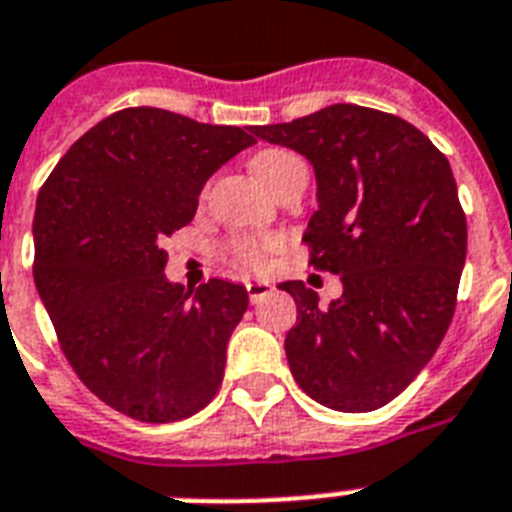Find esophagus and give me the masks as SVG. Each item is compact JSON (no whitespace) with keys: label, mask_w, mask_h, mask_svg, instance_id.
Here are the masks:
<instances>
[{"label":"esophagus","mask_w":512,"mask_h":512,"mask_svg":"<svg viewBox=\"0 0 512 512\" xmlns=\"http://www.w3.org/2000/svg\"><path fill=\"white\" fill-rule=\"evenodd\" d=\"M273 292V284L270 281H247V294L252 302H260L263 297Z\"/></svg>","instance_id":"34e87169"}]
</instances>
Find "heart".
Masks as SVG:
<instances>
[{"label":"heart","mask_w":512,"mask_h":512,"mask_svg":"<svg viewBox=\"0 0 512 512\" xmlns=\"http://www.w3.org/2000/svg\"><path fill=\"white\" fill-rule=\"evenodd\" d=\"M297 162L302 160L297 155H292V152H286V149H265V152H260L252 160V170H255V176L265 186H270L286 168H292ZM273 247H276L273 242H234L228 247V252H231L234 263L247 265V268H260Z\"/></svg>","instance_id":"heart-1"}]
</instances>
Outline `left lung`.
I'll return each mask as SVG.
<instances>
[{"label": "left lung", "mask_w": 512, "mask_h": 512, "mask_svg": "<svg viewBox=\"0 0 512 512\" xmlns=\"http://www.w3.org/2000/svg\"><path fill=\"white\" fill-rule=\"evenodd\" d=\"M255 136L313 165L318 210L302 242L344 286L328 307L302 281L278 286L297 302L284 342L294 381L339 413L384 407L434 357L455 313L468 228L450 162L407 120L360 105Z\"/></svg>", "instance_id": "obj_1"}]
</instances>
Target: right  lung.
Returning a JSON list of instances; mask_svg holds the SVG:
<instances>
[{"mask_svg":"<svg viewBox=\"0 0 512 512\" xmlns=\"http://www.w3.org/2000/svg\"><path fill=\"white\" fill-rule=\"evenodd\" d=\"M247 131L128 107L89 128L39 191L33 281L62 352L136 421L189 418L220 389L249 294L223 278L170 284L162 244L191 223L207 178L255 144Z\"/></svg>","mask_w":512,"mask_h":512,"instance_id":"add662e5","label":"right lung"}]
</instances>
